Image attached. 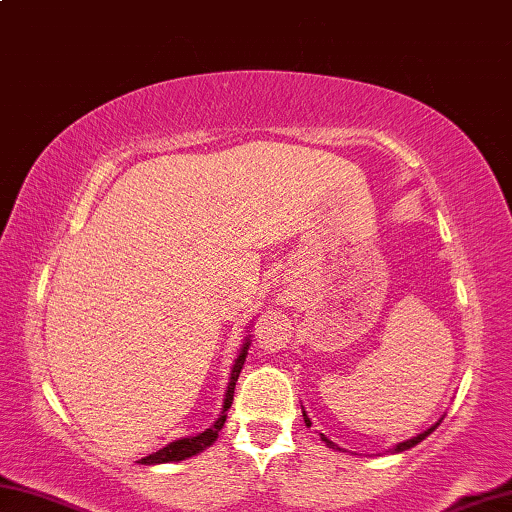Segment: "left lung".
Here are the masks:
<instances>
[{
  "instance_id": "obj_1",
  "label": "left lung",
  "mask_w": 512,
  "mask_h": 512,
  "mask_svg": "<svg viewBox=\"0 0 512 512\" xmlns=\"http://www.w3.org/2000/svg\"><path fill=\"white\" fill-rule=\"evenodd\" d=\"M301 411H303V407H301ZM303 420H306V425H308V427L312 425V423H310V418H308V414H306V411H303ZM441 420H443V418H441ZM441 420H438V423H434V425L429 427V429H425L423 434H418V436H414V438H409V441H402V443H398L396 447H393L391 452H405V450H409V447H414V445H418L420 441H425V438H427L429 434H432L438 425H441ZM319 436H321V441H324V443L330 447V450H335V452H342V447H339L337 443L330 441V438H326L324 434H319Z\"/></svg>"
}]
</instances>
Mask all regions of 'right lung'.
Returning a JSON list of instances; mask_svg holds the SVG:
<instances>
[{
  "label": "right lung",
  "instance_id": "right-lung-1",
  "mask_svg": "<svg viewBox=\"0 0 512 512\" xmlns=\"http://www.w3.org/2000/svg\"><path fill=\"white\" fill-rule=\"evenodd\" d=\"M251 335L245 337V342H242L240 353L236 357V362L231 366V373H229V382H227V391H224V400H222V409L218 418H215V423L204 429L202 434H195V436H186V438H179V441L168 443L166 447H161V450L152 452L148 456H143L141 465H159V463H175V461H184V459H191V456L204 452L206 447H211L215 443V438H218L220 429L224 427V420H227V411L231 407V400H233V389H236V382H238V375L242 371V364L247 360V351H249V344H251Z\"/></svg>",
  "mask_w": 512,
  "mask_h": 512
}]
</instances>
